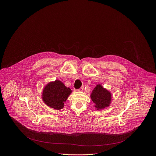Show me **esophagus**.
Returning <instances> with one entry per match:
<instances>
[{
  "mask_svg": "<svg viewBox=\"0 0 156 156\" xmlns=\"http://www.w3.org/2000/svg\"><path fill=\"white\" fill-rule=\"evenodd\" d=\"M83 89H84V87L82 86V87H81L80 89H78V91H82L83 90Z\"/></svg>",
  "mask_w": 156,
  "mask_h": 156,
  "instance_id": "34e87169",
  "label": "esophagus"
}]
</instances>
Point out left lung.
<instances>
[{"label": "left lung", "instance_id": "1", "mask_svg": "<svg viewBox=\"0 0 156 156\" xmlns=\"http://www.w3.org/2000/svg\"><path fill=\"white\" fill-rule=\"evenodd\" d=\"M91 98L95 104L97 110H101L108 107L111 102L112 95L101 84H97L91 94Z\"/></svg>", "mask_w": 156, "mask_h": 156}]
</instances>
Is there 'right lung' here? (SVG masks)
Listing matches in <instances>:
<instances>
[{
	"label": "right lung",
	"instance_id": "add662e5",
	"mask_svg": "<svg viewBox=\"0 0 156 156\" xmlns=\"http://www.w3.org/2000/svg\"><path fill=\"white\" fill-rule=\"evenodd\" d=\"M69 87H66L60 80H55L47 84L42 91V98L48 106L55 110L62 109L64 102L72 93Z\"/></svg>",
	"mask_w": 156,
	"mask_h": 156
}]
</instances>
